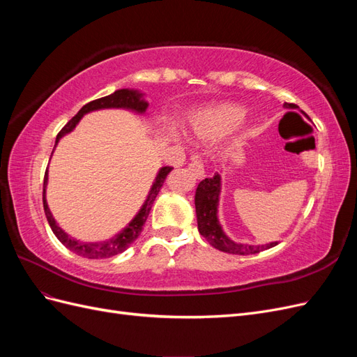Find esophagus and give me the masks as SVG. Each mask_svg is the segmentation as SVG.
<instances>
[{
  "label": "esophagus",
  "mask_w": 357,
  "mask_h": 357,
  "mask_svg": "<svg viewBox=\"0 0 357 357\" xmlns=\"http://www.w3.org/2000/svg\"><path fill=\"white\" fill-rule=\"evenodd\" d=\"M189 171L192 172V176H195L197 178H202L205 176L204 164H202V160L198 156L197 158H192V162L189 164Z\"/></svg>",
  "instance_id": "obj_1"
}]
</instances>
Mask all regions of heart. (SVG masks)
I'll return each mask as SVG.
<instances>
[{"instance_id":"obj_1","label":"heart","mask_w":357,"mask_h":357,"mask_svg":"<svg viewBox=\"0 0 357 357\" xmlns=\"http://www.w3.org/2000/svg\"><path fill=\"white\" fill-rule=\"evenodd\" d=\"M244 117L240 105L225 102L198 114L192 122V131L202 139H215L228 134Z\"/></svg>"}]
</instances>
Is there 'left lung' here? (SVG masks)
Masks as SVG:
<instances>
[{"mask_svg":"<svg viewBox=\"0 0 357 357\" xmlns=\"http://www.w3.org/2000/svg\"><path fill=\"white\" fill-rule=\"evenodd\" d=\"M286 109H295V104L284 102ZM220 195V176L214 174L211 178L202 180L195 193V207L198 219V231L214 248L231 255H255L264 252L266 248L277 245V243H269L265 245H248L236 244L222 231L218 220V204Z\"/></svg>","mask_w":357,"mask_h":357,"instance_id":"obj_1","label":"left lung"}]
</instances>
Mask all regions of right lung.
<instances>
[{
    "mask_svg": "<svg viewBox=\"0 0 357 357\" xmlns=\"http://www.w3.org/2000/svg\"><path fill=\"white\" fill-rule=\"evenodd\" d=\"M101 109H129V110H134L138 113H144L147 109V102L142 98V93H138L137 91H129V89L116 91L112 95H107V96H102V98L93 100L86 105H83L82 110L61 129L59 134L56 135L55 146L58 144V142L63 135L73 131L75 125H77L80 119L83 117V114L93 112V110H101ZM171 169H174V168L172 167L160 168L159 174L152 186V190H150L144 205L142 207V210L138 211L134 220L129 223L121 234H117L114 238L102 241V243H79V241L73 240L71 236H68L56 225L55 219H53V215L47 207V202H46V185H47V171H46L45 183H43V207H45L46 218H47V222L50 225L53 234H55L56 238L67 248H70L71 252H74L79 256L88 257V259H105V257H112V256H116L119 253L125 252L126 248L138 238V235L142 234L143 226L149 218V213H150V210H152V205L158 197L160 188L164 186V181L171 172Z\"/></svg>",
    "mask_w": 357,
    "mask_h": 357,
    "instance_id": "obj_1",
    "label": "right lung"
}]
</instances>
